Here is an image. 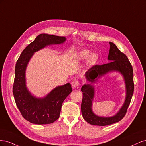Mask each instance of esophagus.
Segmentation results:
<instances>
[{"mask_svg": "<svg viewBox=\"0 0 146 146\" xmlns=\"http://www.w3.org/2000/svg\"><path fill=\"white\" fill-rule=\"evenodd\" d=\"M71 85L72 88H77L78 87L79 85H80V82H79V81L77 80L76 78L73 79L71 82Z\"/></svg>", "mask_w": 146, "mask_h": 146, "instance_id": "1", "label": "esophagus"}]
</instances>
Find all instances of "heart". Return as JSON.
Returning a JSON list of instances; mask_svg holds the SVG:
<instances>
[{
    "label": "heart",
    "mask_w": 146,
    "mask_h": 146,
    "mask_svg": "<svg viewBox=\"0 0 146 146\" xmlns=\"http://www.w3.org/2000/svg\"><path fill=\"white\" fill-rule=\"evenodd\" d=\"M90 52L87 50H82L77 55V59L78 60H82L83 61L86 59H87L88 57V63L92 64L94 63L98 59V55L96 54H92L90 55Z\"/></svg>",
    "instance_id": "obj_1"
}]
</instances>
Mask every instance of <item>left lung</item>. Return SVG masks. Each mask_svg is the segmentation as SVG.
Instances as JSON below:
<instances>
[{"label": "left lung", "instance_id": "left-lung-1", "mask_svg": "<svg viewBox=\"0 0 146 146\" xmlns=\"http://www.w3.org/2000/svg\"><path fill=\"white\" fill-rule=\"evenodd\" d=\"M110 45L108 60L110 62L102 65H94L85 74L86 80L91 83L95 82L101 76L111 71H118L122 74L125 82L126 97L122 107L114 116L99 117L92 112V101L94 98V88L91 84L84 85L81 88L83 99L81 111L83 117L91 125L105 126L120 121L125 116L128 107L133 94L134 83L133 71L132 66L125 54L118 49L114 43L109 42Z\"/></svg>", "mask_w": 146, "mask_h": 146}]
</instances>
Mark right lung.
<instances>
[{"label": "right lung", "instance_id": "add662e5", "mask_svg": "<svg viewBox=\"0 0 146 146\" xmlns=\"http://www.w3.org/2000/svg\"><path fill=\"white\" fill-rule=\"evenodd\" d=\"M66 40L65 37L54 35H39L22 52L15 66L13 94L15 102L23 117L30 122L42 125L52 123L60 117L63 101L72 91L70 84L58 86L43 98L31 94L25 84V70L35 52L47 46L60 44Z\"/></svg>", "mask_w": 146, "mask_h": 146}]
</instances>
